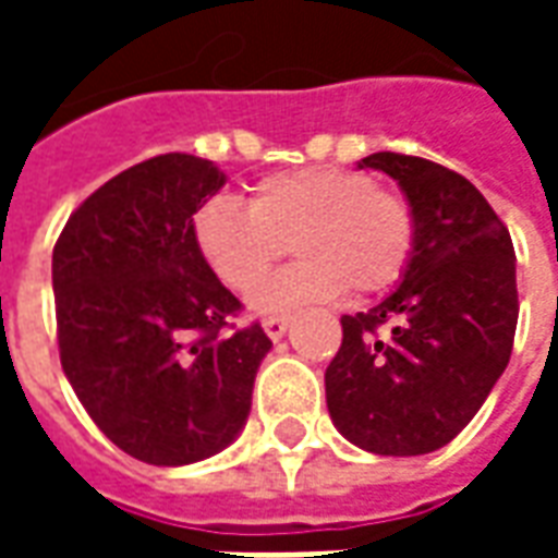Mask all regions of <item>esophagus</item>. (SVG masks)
Returning <instances> with one entry per match:
<instances>
[{"label":"esophagus","instance_id":"34e87169","mask_svg":"<svg viewBox=\"0 0 558 558\" xmlns=\"http://www.w3.org/2000/svg\"><path fill=\"white\" fill-rule=\"evenodd\" d=\"M263 328H266L268 338L280 340L287 335V328H290V319H287V316H266V319H263Z\"/></svg>","mask_w":558,"mask_h":558}]
</instances>
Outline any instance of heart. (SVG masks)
Masks as SVG:
<instances>
[{"instance_id":"1","label":"heart","mask_w":558,"mask_h":558,"mask_svg":"<svg viewBox=\"0 0 558 558\" xmlns=\"http://www.w3.org/2000/svg\"><path fill=\"white\" fill-rule=\"evenodd\" d=\"M191 235L203 263L242 295L259 290L290 243L303 259L254 299L256 311L280 314L347 287L362 295L395 287L415 251V215L367 172L302 167L259 179L247 208L223 196L203 203Z\"/></svg>"}]
</instances>
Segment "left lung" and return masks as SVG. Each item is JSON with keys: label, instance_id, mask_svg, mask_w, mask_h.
Segmentation results:
<instances>
[{"label": "left lung", "instance_id": "left-lung-1", "mask_svg": "<svg viewBox=\"0 0 558 558\" xmlns=\"http://www.w3.org/2000/svg\"><path fill=\"white\" fill-rule=\"evenodd\" d=\"M415 215V251L400 287L364 314L343 316L326 371L328 415L371 454H430L475 418L505 374L517 328L514 244L490 203L460 172L376 151ZM388 322L392 335L376 339Z\"/></svg>", "mask_w": 558, "mask_h": 558}]
</instances>
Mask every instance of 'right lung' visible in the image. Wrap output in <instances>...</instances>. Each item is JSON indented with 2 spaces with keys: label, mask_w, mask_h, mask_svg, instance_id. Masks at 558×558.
Segmentation results:
<instances>
[{
  "label": "right lung",
  "mask_w": 558,
  "mask_h": 558,
  "mask_svg": "<svg viewBox=\"0 0 558 558\" xmlns=\"http://www.w3.org/2000/svg\"><path fill=\"white\" fill-rule=\"evenodd\" d=\"M223 184L206 158H148L101 184L53 247L62 371L104 436L151 466L223 451L271 350L259 326L223 331L239 299L191 235Z\"/></svg>",
  "instance_id": "right-lung-1"
}]
</instances>
